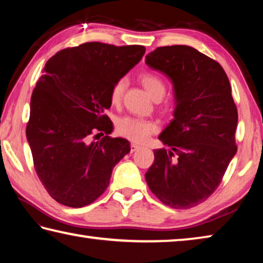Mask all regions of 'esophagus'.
Wrapping results in <instances>:
<instances>
[{"label": "esophagus", "mask_w": 263, "mask_h": 263, "mask_svg": "<svg viewBox=\"0 0 263 263\" xmlns=\"http://www.w3.org/2000/svg\"><path fill=\"white\" fill-rule=\"evenodd\" d=\"M139 148H141V146L135 144V142H131V152H135V151H138Z\"/></svg>", "instance_id": "obj_1"}]
</instances>
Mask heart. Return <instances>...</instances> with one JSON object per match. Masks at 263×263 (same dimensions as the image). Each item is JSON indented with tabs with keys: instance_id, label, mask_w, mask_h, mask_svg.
<instances>
[{
	"instance_id": "obj_1",
	"label": "heart",
	"mask_w": 263,
	"mask_h": 263,
	"mask_svg": "<svg viewBox=\"0 0 263 263\" xmlns=\"http://www.w3.org/2000/svg\"><path fill=\"white\" fill-rule=\"evenodd\" d=\"M140 82L144 88L147 90L153 100L162 99L166 92V84L163 80L158 74L152 72L142 73L140 77ZM126 87V79L121 78L116 81L110 89V102L112 105H118L123 99L124 90ZM157 130L155 124L147 119L136 118L131 116L119 118L116 122V131L118 135L127 138L136 142H144L152 136Z\"/></svg>"
}]
</instances>
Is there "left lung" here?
<instances>
[{"instance_id":"8db88e82","label":"left lung","mask_w":263,"mask_h":263,"mask_svg":"<svg viewBox=\"0 0 263 263\" xmlns=\"http://www.w3.org/2000/svg\"><path fill=\"white\" fill-rule=\"evenodd\" d=\"M146 64L169 78L175 95L174 118L159 136L171 149H154L146 182L164 205L196 206L215 193L237 153L229 78L216 60L185 45L158 47Z\"/></svg>"}]
</instances>
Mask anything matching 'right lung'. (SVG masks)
Returning a JSON list of instances; mask_svg holds the SVG:
<instances>
[{"mask_svg": "<svg viewBox=\"0 0 263 263\" xmlns=\"http://www.w3.org/2000/svg\"><path fill=\"white\" fill-rule=\"evenodd\" d=\"M141 45L91 42L61 50L46 62L31 96L26 125L39 180L58 203L82 208L110 183L114 167L130 142L111 138L110 89L141 60ZM107 135L96 143L95 133Z\"/></svg>", "mask_w": 263, "mask_h": 263, "instance_id": "add662e5", "label": "right lung"}]
</instances>
